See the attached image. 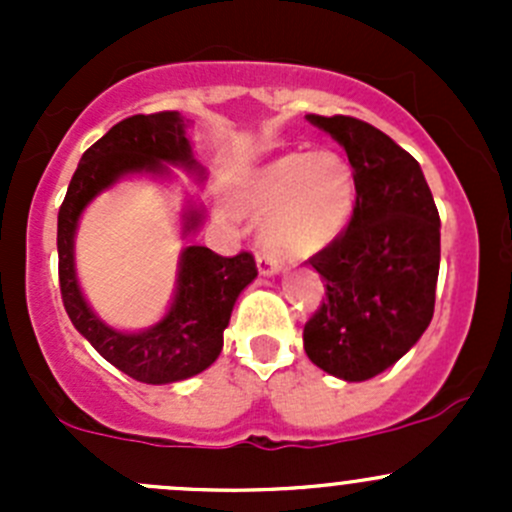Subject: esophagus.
Returning <instances> with one entry per match:
<instances>
[{"instance_id":"esophagus-1","label":"esophagus","mask_w":512,"mask_h":512,"mask_svg":"<svg viewBox=\"0 0 512 512\" xmlns=\"http://www.w3.org/2000/svg\"><path fill=\"white\" fill-rule=\"evenodd\" d=\"M257 270H260V275L265 277L277 275V272L282 270V262L277 260L275 255H265V252H260V255H257Z\"/></svg>"}]
</instances>
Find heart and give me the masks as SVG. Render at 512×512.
Returning <instances> with one entry per match:
<instances>
[{"instance_id": "obj_1", "label": "heart", "mask_w": 512, "mask_h": 512, "mask_svg": "<svg viewBox=\"0 0 512 512\" xmlns=\"http://www.w3.org/2000/svg\"><path fill=\"white\" fill-rule=\"evenodd\" d=\"M356 180L334 151L289 153L257 170L237 203L265 213L262 242L285 257H307L332 245L354 213Z\"/></svg>"}]
</instances>
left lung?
Instances as JSON below:
<instances>
[{
	"mask_svg": "<svg viewBox=\"0 0 512 512\" xmlns=\"http://www.w3.org/2000/svg\"><path fill=\"white\" fill-rule=\"evenodd\" d=\"M347 151L356 203L347 230L309 257L327 297L304 324L312 364L366 381L401 359L431 324L441 265V220L418 160L354 116H317Z\"/></svg>",
	"mask_w": 512,
	"mask_h": 512,
	"instance_id": "obj_1",
	"label": "left lung"
}]
</instances>
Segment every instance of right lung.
<instances>
[{
	"label": "right lung",
	"instance_id": "right-lung-1",
	"mask_svg": "<svg viewBox=\"0 0 512 512\" xmlns=\"http://www.w3.org/2000/svg\"><path fill=\"white\" fill-rule=\"evenodd\" d=\"M165 163L200 170L185 138L178 111L138 113L123 118L81 156L59 208V287L74 327L108 364L143 384H173L208 369L223 352V332L240 292L257 277L255 257L240 252L223 257L208 247L190 245L180 255L178 289L168 314L143 332H118L91 312L74 270V235L81 213L101 190L128 173H168ZM185 232L203 218L188 210Z\"/></svg>",
	"mask_w": 512,
	"mask_h": 512
}]
</instances>
